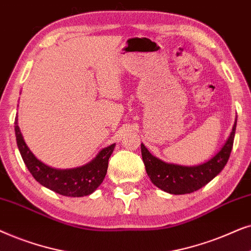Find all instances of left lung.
Instances as JSON below:
<instances>
[{"label": "left lung", "instance_id": "1", "mask_svg": "<svg viewBox=\"0 0 251 251\" xmlns=\"http://www.w3.org/2000/svg\"><path fill=\"white\" fill-rule=\"evenodd\" d=\"M236 128V119L232 132L223 148L208 162L196 166H182L163 162L149 152L141 143L142 159L150 180L156 187L166 193L182 195L195 192L211 181L225 168L233 148Z\"/></svg>", "mask_w": 251, "mask_h": 251}]
</instances>
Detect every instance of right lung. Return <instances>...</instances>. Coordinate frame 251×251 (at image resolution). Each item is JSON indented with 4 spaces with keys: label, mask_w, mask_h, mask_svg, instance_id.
<instances>
[{
    "label": "right lung",
    "mask_w": 251,
    "mask_h": 251,
    "mask_svg": "<svg viewBox=\"0 0 251 251\" xmlns=\"http://www.w3.org/2000/svg\"><path fill=\"white\" fill-rule=\"evenodd\" d=\"M15 133L17 146L23 160L36 181L52 192L70 198L87 196L98 189L106 175L109 158L116 146L113 143L102 149L94 159L85 165L75 169L59 170L43 164L33 155L23 139L18 126V117L15 119Z\"/></svg>",
    "instance_id": "add662e5"
}]
</instances>
